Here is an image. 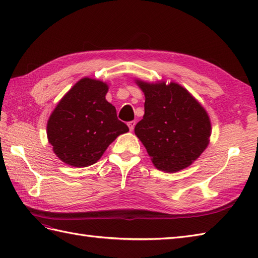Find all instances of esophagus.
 I'll use <instances>...</instances> for the list:
<instances>
[{"mask_svg": "<svg viewBox=\"0 0 258 258\" xmlns=\"http://www.w3.org/2000/svg\"><path fill=\"white\" fill-rule=\"evenodd\" d=\"M135 120H132V122H128V128H130V131H133L134 130V127H135Z\"/></svg>", "mask_w": 258, "mask_h": 258, "instance_id": "34e87169", "label": "esophagus"}]
</instances>
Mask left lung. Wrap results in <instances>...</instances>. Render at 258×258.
Returning <instances> with one entry per match:
<instances>
[{"mask_svg": "<svg viewBox=\"0 0 258 258\" xmlns=\"http://www.w3.org/2000/svg\"><path fill=\"white\" fill-rule=\"evenodd\" d=\"M145 95L144 116L134 132L160 171L175 173L191 165L210 143L211 119L190 93L175 82L135 80Z\"/></svg>", "mask_w": 258, "mask_h": 258, "instance_id": "1", "label": "left lung"}]
</instances>
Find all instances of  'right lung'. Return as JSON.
Masks as SVG:
<instances>
[{"label":"right lung","mask_w":258,"mask_h":258,"mask_svg":"<svg viewBox=\"0 0 258 258\" xmlns=\"http://www.w3.org/2000/svg\"><path fill=\"white\" fill-rule=\"evenodd\" d=\"M107 91L105 82L81 79L59 100L48 117V143L68 165H93L117 136L128 132L127 125L117 118L116 108L106 101Z\"/></svg>","instance_id":"add662e5"}]
</instances>
